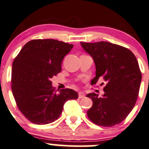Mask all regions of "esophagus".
<instances>
[{
	"label": "esophagus",
	"mask_w": 149,
	"mask_h": 149,
	"mask_svg": "<svg viewBox=\"0 0 149 149\" xmlns=\"http://www.w3.org/2000/svg\"><path fill=\"white\" fill-rule=\"evenodd\" d=\"M84 97H85V94H84V93H83V92L79 93V99L84 98Z\"/></svg>",
	"instance_id": "obj_1"
}]
</instances>
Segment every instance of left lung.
Here are the masks:
<instances>
[{
    "mask_svg": "<svg viewBox=\"0 0 149 149\" xmlns=\"http://www.w3.org/2000/svg\"><path fill=\"white\" fill-rule=\"evenodd\" d=\"M82 47L93 58L96 76L107 81L102 97L95 93L87 94L93 105L88 111L89 120L97 125L112 127L127 118L136 104L141 86V75L134 54L124 47L108 42H81Z\"/></svg>",
    "mask_w": 149,
    "mask_h": 149,
    "instance_id": "8db88e82",
    "label": "left lung"
}]
</instances>
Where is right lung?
<instances>
[{
	"label": "right lung",
	"instance_id": "add662e5",
	"mask_svg": "<svg viewBox=\"0 0 149 149\" xmlns=\"http://www.w3.org/2000/svg\"><path fill=\"white\" fill-rule=\"evenodd\" d=\"M73 45L52 39L33 40L22 47L12 65L11 89L18 108L31 123L56 120L66 101L76 100L70 88L56 92L51 79L61 71L64 57Z\"/></svg>",
	"mask_w": 149,
	"mask_h": 149
}]
</instances>
